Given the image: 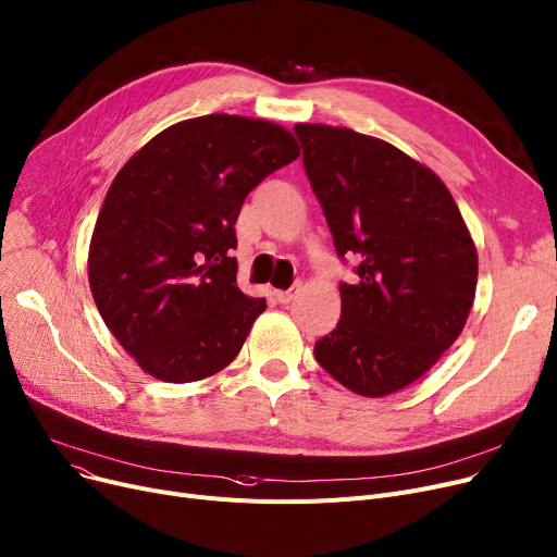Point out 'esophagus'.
<instances>
[{"label": "esophagus", "instance_id": "34e87169", "mask_svg": "<svg viewBox=\"0 0 557 557\" xmlns=\"http://www.w3.org/2000/svg\"><path fill=\"white\" fill-rule=\"evenodd\" d=\"M298 290H300V282H298V284H294L290 288H286V290H275V298H277L282 305H288L290 300L296 298Z\"/></svg>", "mask_w": 557, "mask_h": 557}]
</instances>
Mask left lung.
<instances>
[{"mask_svg":"<svg viewBox=\"0 0 557 557\" xmlns=\"http://www.w3.org/2000/svg\"><path fill=\"white\" fill-rule=\"evenodd\" d=\"M294 131L336 252L359 261V282L341 284L338 325L313 357L357 395L397 393L460 336L476 246L445 183L393 144L323 124Z\"/></svg>","mask_w":557,"mask_h":557,"instance_id":"left-lung-1","label":"left lung"}]
</instances>
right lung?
Wrapping results in <instances>:
<instances>
[{"instance_id": "obj_1", "label": "right lung", "mask_w": 557, "mask_h": 557, "mask_svg": "<svg viewBox=\"0 0 557 557\" xmlns=\"http://www.w3.org/2000/svg\"><path fill=\"white\" fill-rule=\"evenodd\" d=\"M300 156L286 128L205 114L158 133L122 166L92 232L87 277L112 336L169 384L234 361L267 309L237 286L246 196Z\"/></svg>"}]
</instances>
